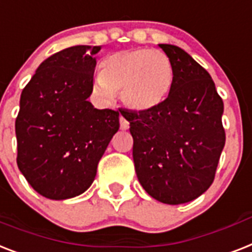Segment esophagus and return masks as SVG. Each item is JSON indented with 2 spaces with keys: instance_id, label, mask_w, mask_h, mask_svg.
<instances>
[{
  "instance_id": "obj_1",
  "label": "esophagus",
  "mask_w": 252,
  "mask_h": 252,
  "mask_svg": "<svg viewBox=\"0 0 252 252\" xmlns=\"http://www.w3.org/2000/svg\"><path fill=\"white\" fill-rule=\"evenodd\" d=\"M128 128H129V122H128L124 116L120 115V129L126 130Z\"/></svg>"
}]
</instances>
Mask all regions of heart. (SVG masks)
<instances>
[{
	"mask_svg": "<svg viewBox=\"0 0 252 252\" xmlns=\"http://www.w3.org/2000/svg\"><path fill=\"white\" fill-rule=\"evenodd\" d=\"M175 69L165 53L151 49H128L106 57L94 77L93 92L111 102L120 93L123 103L137 112L159 107L168 98Z\"/></svg>",
	"mask_w": 252,
	"mask_h": 252,
	"instance_id": "b5f03b06",
	"label": "heart"
}]
</instances>
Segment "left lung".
<instances>
[{
  "label": "left lung",
  "instance_id": "obj_1",
  "mask_svg": "<svg viewBox=\"0 0 252 252\" xmlns=\"http://www.w3.org/2000/svg\"><path fill=\"white\" fill-rule=\"evenodd\" d=\"M159 48L175 69L168 98L151 111L120 112L129 122L142 188L161 203L181 204L214 183L225 145L224 103L210 73L185 50L169 44Z\"/></svg>",
  "mask_w": 252,
  "mask_h": 252
}]
</instances>
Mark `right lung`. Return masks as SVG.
Wrapping results in <instances>:
<instances>
[{"label": "right lung", "mask_w": 252, "mask_h": 252, "mask_svg": "<svg viewBox=\"0 0 252 252\" xmlns=\"http://www.w3.org/2000/svg\"><path fill=\"white\" fill-rule=\"evenodd\" d=\"M99 50L77 45L55 53L38 66L20 95L16 163L28 184L49 199L83 194L119 129V112L98 110L88 101Z\"/></svg>", "instance_id": "obj_1"}]
</instances>
